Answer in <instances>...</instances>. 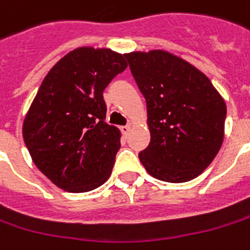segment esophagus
Masks as SVG:
<instances>
[{
  "mask_svg": "<svg viewBox=\"0 0 250 250\" xmlns=\"http://www.w3.org/2000/svg\"><path fill=\"white\" fill-rule=\"evenodd\" d=\"M129 131H131V126H129V125L121 126V132H122V135H124V136H126V135L129 133Z\"/></svg>",
  "mask_w": 250,
  "mask_h": 250,
  "instance_id": "obj_1",
  "label": "esophagus"
}]
</instances>
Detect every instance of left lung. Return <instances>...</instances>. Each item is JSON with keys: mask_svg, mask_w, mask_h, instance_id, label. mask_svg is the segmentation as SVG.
I'll list each match as a JSON object with an SVG mask.
<instances>
[{"mask_svg": "<svg viewBox=\"0 0 250 250\" xmlns=\"http://www.w3.org/2000/svg\"><path fill=\"white\" fill-rule=\"evenodd\" d=\"M125 57L147 108L150 144L139 160L157 180H193L222 145L224 98L204 73L168 52H132Z\"/></svg>", "mask_w": 250, "mask_h": 250, "instance_id": "obj_1", "label": "left lung"}]
</instances>
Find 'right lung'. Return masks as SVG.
<instances>
[{
  "label": "right lung",
  "instance_id": "right-lung-1",
  "mask_svg": "<svg viewBox=\"0 0 250 250\" xmlns=\"http://www.w3.org/2000/svg\"><path fill=\"white\" fill-rule=\"evenodd\" d=\"M126 66L111 49L79 47L44 77L22 135L36 167L57 187L85 193L111 176L121 132L105 122L103 93Z\"/></svg>",
  "mask_w": 250,
  "mask_h": 250
}]
</instances>
